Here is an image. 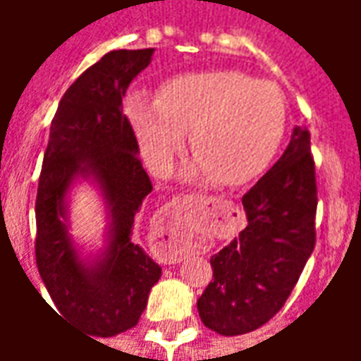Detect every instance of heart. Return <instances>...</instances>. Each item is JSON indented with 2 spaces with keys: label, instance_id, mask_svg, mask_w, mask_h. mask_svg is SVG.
Masks as SVG:
<instances>
[{
  "label": "heart",
  "instance_id": "heart-1",
  "mask_svg": "<svg viewBox=\"0 0 361 361\" xmlns=\"http://www.w3.org/2000/svg\"><path fill=\"white\" fill-rule=\"evenodd\" d=\"M142 157L154 172L172 166L189 131V150L220 188L242 185L271 164L286 129V104L267 81L238 71H199L164 82L152 102L126 104Z\"/></svg>",
  "mask_w": 361,
  "mask_h": 361
}]
</instances>
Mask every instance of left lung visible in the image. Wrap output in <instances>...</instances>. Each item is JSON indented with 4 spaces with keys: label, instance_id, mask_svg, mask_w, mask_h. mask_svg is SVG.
Instances as JSON below:
<instances>
[{
    "label": "left lung",
    "instance_id": "obj_1",
    "mask_svg": "<svg viewBox=\"0 0 361 361\" xmlns=\"http://www.w3.org/2000/svg\"><path fill=\"white\" fill-rule=\"evenodd\" d=\"M247 226L212 255L214 280L197 300L199 317L222 336L272 319L315 247L317 183L307 127H294L284 154L243 195Z\"/></svg>",
    "mask_w": 361,
    "mask_h": 361
}]
</instances>
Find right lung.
Here are the masks:
<instances>
[{"mask_svg": "<svg viewBox=\"0 0 361 361\" xmlns=\"http://www.w3.org/2000/svg\"><path fill=\"white\" fill-rule=\"evenodd\" d=\"M154 48L114 50L66 90L51 119L36 193V265L56 310L92 336H116L139 323L162 269L131 242L145 197L152 191L139 160L133 127L123 114L129 82ZM92 177L112 219L111 242L92 264L78 259L65 220L75 177Z\"/></svg>", "mask_w": 361, "mask_h": 361, "instance_id": "add662e5", "label": "right lung"}]
</instances>
